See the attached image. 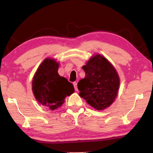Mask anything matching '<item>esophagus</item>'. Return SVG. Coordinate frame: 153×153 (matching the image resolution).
Masks as SVG:
<instances>
[{"label":"esophagus","mask_w":153,"mask_h":153,"mask_svg":"<svg viewBox=\"0 0 153 153\" xmlns=\"http://www.w3.org/2000/svg\"><path fill=\"white\" fill-rule=\"evenodd\" d=\"M73 84H74L75 90H76V91H77V90H78V89H77V82H74Z\"/></svg>","instance_id":"1"}]
</instances>
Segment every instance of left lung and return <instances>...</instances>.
Here are the masks:
<instances>
[{
    "label": "left lung",
    "mask_w": 153,
    "mask_h": 153,
    "mask_svg": "<svg viewBox=\"0 0 153 153\" xmlns=\"http://www.w3.org/2000/svg\"><path fill=\"white\" fill-rule=\"evenodd\" d=\"M82 69L86 76L77 84L79 95L95 109H105L117 96L120 77L117 71L100 55L93 56Z\"/></svg>",
    "instance_id": "1"
}]
</instances>
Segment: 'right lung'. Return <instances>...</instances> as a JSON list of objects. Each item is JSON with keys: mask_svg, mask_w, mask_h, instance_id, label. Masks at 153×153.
Segmentation results:
<instances>
[{"mask_svg": "<svg viewBox=\"0 0 153 153\" xmlns=\"http://www.w3.org/2000/svg\"><path fill=\"white\" fill-rule=\"evenodd\" d=\"M59 65L55 59H45L32 80V91L36 99L53 111L63 105L67 96L74 92L73 84L59 75Z\"/></svg>", "mask_w": 153, "mask_h": 153, "instance_id": "1", "label": "right lung"}]
</instances>
